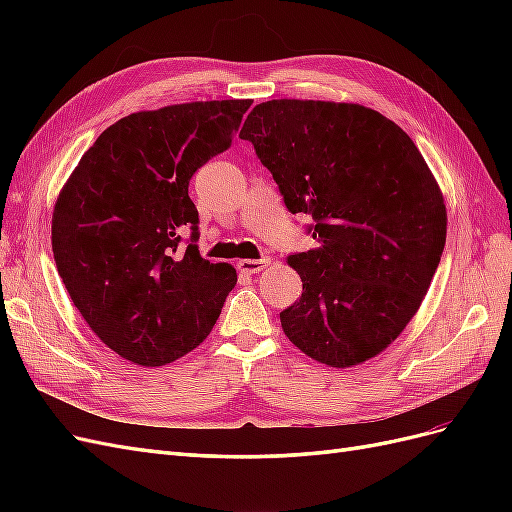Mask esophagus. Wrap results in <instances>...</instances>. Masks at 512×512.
<instances>
[{
    "mask_svg": "<svg viewBox=\"0 0 512 512\" xmlns=\"http://www.w3.org/2000/svg\"><path fill=\"white\" fill-rule=\"evenodd\" d=\"M269 262H271V258L269 256H262V258H256V260H252V258H243V260H239L237 262V269L241 271V273H258V271H262L265 267H269Z\"/></svg>",
    "mask_w": 512,
    "mask_h": 512,
    "instance_id": "esophagus-1",
    "label": "esophagus"
}]
</instances>
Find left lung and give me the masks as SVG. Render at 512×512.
<instances>
[{
  "instance_id": "1",
  "label": "left lung",
  "mask_w": 512,
  "mask_h": 512,
  "mask_svg": "<svg viewBox=\"0 0 512 512\" xmlns=\"http://www.w3.org/2000/svg\"><path fill=\"white\" fill-rule=\"evenodd\" d=\"M290 213L312 215L318 247L290 254L303 294L280 314L314 361L352 367L380 354L421 307L446 243V207L421 151L361 104L269 100L241 134Z\"/></svg>"
}]
</instances>
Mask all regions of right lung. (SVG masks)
Masks as SVG:
<instances>
[{
  "mask_svg": "<svg viewBox=\"0 0 512 512\" xmlns=\"http://www.w3.org/2000/svg\"><path fill=\"white\" fill-rule=\"evenodd\" d=\"M250 106L211 100L123 117L59 192L51 230L59 277L91 331L126 361L160 367L194 350L237 284L235 269L198 252L188 185L230 147Z\"/></svg>",
  "mask_w": 512,
  "mask_h": 512,
  "instance_id": "1",
  "label": "right lung"
}]
</instances>
